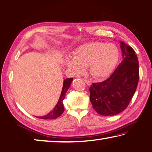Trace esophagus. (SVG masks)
<instances>
[{
	"label": "esophagus",
	"instance_id": "esophagus-1",
	"mask_svg": "<svg viewBox=\"0 0 152 152\" xmlns=\"http://www.w3.org/2000/svg\"><path fill=\"white\" fill-rule=\"evenodd\" d=\"M84 82H86V84L88 86H90L91 85V82L89 80H86V79H84Z\"/></svg>",
	"mask_w": 152,
	"mask_h": 152
}]
</instances>
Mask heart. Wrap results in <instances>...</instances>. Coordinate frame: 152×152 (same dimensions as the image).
I'll use <instances>...</instances> for the list:
<instances>
[{
  "label": "heart",
  "instance_id": "obj_1",
  "mask_svg": "<svg viewBox=\"0 0 152 152\" xmlns=\"http://www.w3.org/2000/svg\"><path fill=\"white\" fill-rule=\"evenodd\" d=\"M119 51L113 44L92 42L76 48L72 58L67 57L65 64L74 74H80L83 68L95 78L100 79L110 75L116 65Z\"/></svg>",
  "mask_w": 152,
  "mask_h": 152
}]
</instances>
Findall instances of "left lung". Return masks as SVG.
Returning a JSON list of instances; mask_svg holds the SVG:
<instances>
[{"label": "left lung", "mask_w": 152, "mask_h": 152, "mask_svg": "<svg viewBox=\"0 0 152 152\" xmlns=\"http://www.w3.org/2000/svg\"><path fill=\"white\" fill-rule=\"evenodd\" d=\"M122 62L108 78L90 88L93 108L105 116L120 114L129 104L139 81V63L131 46L120 42Z\"/></svg>", "instance_id": "8db88e82"}]
</instances>
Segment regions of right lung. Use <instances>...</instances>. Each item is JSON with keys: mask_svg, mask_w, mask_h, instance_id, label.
I'll use <instances>...</instances> for the list:
<instances>
[{"mask_svg": "<svg viewBox=\"0 0 152 152\" xmlns=\"http://www.w3.org/2000/svg\"><path fill=\"white\" fill-rule=\"evenodd\" d=\"M72 80H73V78H66L64 80V82H63L62 90L61 92V94L60 96L58 102L56 106L54 107V109L52 110L51 112H50L48 114H46V115H44V116H36V117L40 118V119H43V120H52V119H56V118H58L64 111V105H63L62 102L64 100L66 96V93L68 89L69 88V87H70V86Z\"/></svg>", "mask_w": 152, "mask_h": 152, "instance_id": "1", "label": "right lung"}]
</instances>
